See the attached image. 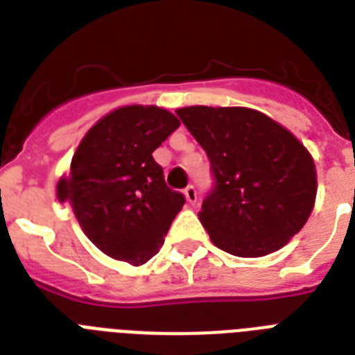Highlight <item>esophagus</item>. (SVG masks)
Segmentation results:
<instances>
[{"label":"esophagus","instance_id":"1","mask_svg":"<svg viewBox=\"0 0 355 355\" xmlns=\"http://www.w3.org/2000/svg\"><path fill=\"white\" fill-rule=\"evenodd\" d=\"M184 195H186V199H188L189 205H195V202H197V189H195L193 184H189L188 188L184 189Z\"/></svg>","mask_w":355,"mask_h":355}]
</instances>
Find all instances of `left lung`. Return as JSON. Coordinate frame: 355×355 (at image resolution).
Instances as JSON below:
<instances>
[{"label":"left lung","instance_id":"left-lung-1","mask_svg":"<svg viewBox=\"0 0 355 355\" xmlns=\"http://www.w3.org/2000/svg\"><path fill=\"white\" fill-rule=\"evenodd\" d=\"M177 116L210 160L214 186L199 219L216 247L259 258L300 232L313 210L317 173L289 130L241 107H188Z\"/></svg>","mask_w":355,"mask_h":355}]
</instances>
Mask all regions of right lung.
Segmentation results:
<instances>
[{"mask_svg":"<svg viewBox=\"0 0 355 355\" xmlns=\"http://www.w3.org/2000/svg\"><path fill=\"white\" fill-rule=\"evenodd\" d=\"M158 107H123L86 132L71 158V173L57 186L80 228L99 250L141 265L160 247L186 199L167 188L155 149L178 128Z\"/></svg>","mask_w":355,"mask_h":355,"instance_id":"add662e5","label":"right lung"}]
</instances>
